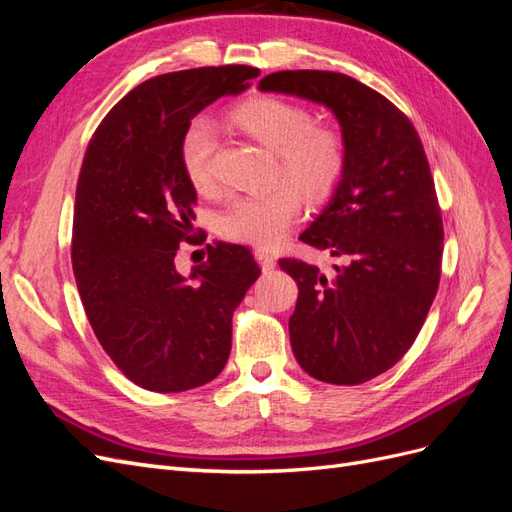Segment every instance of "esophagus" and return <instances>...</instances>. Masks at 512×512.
Instances as JSON below:
<instances>
[{
	"label": "esophagus",
	"mask_w": 512,
	"mask_h": 512,
	"mask_svg": "<svg viewBox=\"0 0 512 512\" xmlns=\"http://www.w3.org/2000/svg\"><path fill=\"white\" fill-rule=\"evenodd\" d=\"M254 256H256V260L260 262L262 271H271V269L275 267V258H273V254H269L267 250H256Z\"/></svg>",
	"instance_id": "34e87169"
}]
</instances>
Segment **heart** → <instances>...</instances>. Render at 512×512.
I'll return each mask as SVG.
<instances>
[{
	"mask_svg": "<svg viewBox=\"0 0 512 512\" xmlns=\"http://www.w3.org/2000/svg\"><path fill=\"white\" fill-rule=\"evenodd\" d=\"M237 126L262 147L275 153L280 175L314 203L329 198L346 168V145L337 130L314 126L307 108L273 96L245 100L230 111ZM218 132L207 117H196L181 136V166L190 185L207 194L213 190V153ZM301 213V196L290 185L269 194L243 196L220 213L218 228L226 239L273 247L280 243Z\"/></svg>",
	"mask_w": 512,
	"mask_h": 512,
	"instance_id": "obj_1",
	"label": "heart"
}]
</instances>
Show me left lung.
Instances as JSON below:
<instances>
[{"label": "left lung", "mask_w": 512, "mask_h": 512, "mask_svg": "<svg viewBox=\"0 0 512 512\" xmlns=\"http://www.w3.org/2000/svg\"><path fill=\"white\" fill-rule=\"evenodd\" d=\"M258 89L327 106L342 128V181L299 237L342 267H280L299 286L288 320L299 365L329 384L367 382L414 344L440 284L444 230L423 143L393 102L346 74L284 70Z\"/></svg>", "instance_id": "8db88e82"}]
</instances>
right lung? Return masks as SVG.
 <instances>
[{
  "label": "right lung",
  "mask_w": 512,
  "mask_h": 512,
  "mask_svg": "<svg viewBox=\"0 0 512 512\" xmlns=\"http://www.w3.org/2000/svg\"><path fill=\"white\" fill-rule=\"evenodd\" d=\"M258 74L222 66L156 76L121 98L87 145L74 205L76 286L106 354L147 391H190L220 374L232 312L260 275L245 245L224 241L207 245V262L188 277L175 269L196 205L181 136Z\"/></svg>",
  "instance_id": "obj_1"
}]
</instances>
